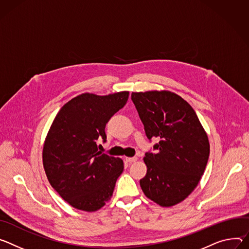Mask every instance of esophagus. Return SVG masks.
Listing matches in <instances>:
<instances>
[{"label":"esophagus","mask_w":249,"mask_h":249,"mask_svg":"<svg viewBox=\"0 0 249 249\" xmlns=\"http://www.w3.org/2000/svg\"><path fill=\"white\" fill-rule=\"evenodd\" d=\"M125 160H126L127 162H129V163H132V162L137 161V157H126Z\"/></svg>","instance_id":"34e87169"}]
</instances>
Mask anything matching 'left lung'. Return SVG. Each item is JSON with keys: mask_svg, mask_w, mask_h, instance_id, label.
I'll use <instances>...</instances> for the list:
<instances>
[{"mask_svg": "<svg viewBox=\"0 0 249 249\" xmlns=\"http://www.w3.org/2000/svg\"><path fill=\"white\" fill-rule=\"evenodd\" d=\"M131 100L147 139L156 137L157 153H145L147 167L140 181L144 195L161 207L184 201L206 169L210 143L194 108L170 91L132 92Z\"/></svg>", "mask_w": 249, "mask_h": 249, "instance_id": "obj_1", "label": "left lung"}]
</instances>
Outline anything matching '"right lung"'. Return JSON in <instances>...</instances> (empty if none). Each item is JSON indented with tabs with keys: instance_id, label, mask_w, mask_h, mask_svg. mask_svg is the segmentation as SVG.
<instances>
[{
	"instance_id": "add662e5",
	"label": "right lung",
	"mask_w": 249,
	"mask_h": 249,
	"mask_svg": "<svg viewBox=\"0 0 249 249\" xmlns=\"http://www.w3.org/2000/svg\"><path fill=\"white\" fill-rule=\"evenodd\" d=\"M128 95L81 94L60 108L47 132L42 150L46 177L77 210L96 212L113 196L124 162L99 151L97 142H106V124L126 104Z\"/></svg>"
}]
</instances>
